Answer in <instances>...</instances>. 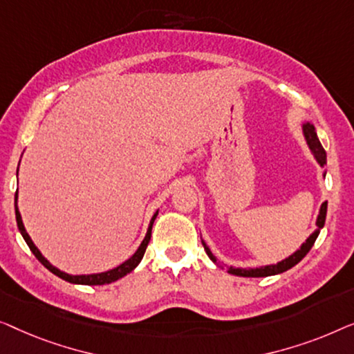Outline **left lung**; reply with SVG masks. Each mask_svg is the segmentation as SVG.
Returning <instances> with one entry per match:
<instances>
[{"instance_id":"obj_1","label":"left lung","mask_w":354,"mask_h":354,"mask_svg":"<svg viewBox=\"0 0 354 354\" xmlns=\"http://www.w3.org/2000/svg\"><path fill=\"white\" fill-rule=\"evenodd\" d=\"M301 129H303V136H305V141L308 144V147H310L313 157L316 158V162L319 163L321 167H326L327 156H326L324 147L321 146L319 138H317V133H316L315 125H313L311 122H303ZM322 176H326V170H324V173H322ZM326 215H327V202L322 203L321 208H319V215H317V220H316L315 232L310 234V237H308L306 241L301 243L300 248H298L297 252H293L290 257L286 258V260L277 261L276 265H266V266H260V268H234V266H227L223 261L218 260L215 255H213L212 250H210V247H208L203 241H202V245H203V248H205L207 255L210 257V260L215 263L218 268H221V270H226L229 274L241 276V277H266V276L281 274V272L290 270V268L295 266L297 263H300L303 258L306 257V253L311 250V247L315 245L317 236H319L321 229L324 227Z\"/></svg>"}]
</instances>
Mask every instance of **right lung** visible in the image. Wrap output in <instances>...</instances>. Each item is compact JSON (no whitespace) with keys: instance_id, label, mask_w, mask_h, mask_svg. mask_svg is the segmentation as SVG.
<instances>
[{"instance_id":"obj_1","label":"right lung","mask_w":354,"mask_h":354,"mask_svg":"<svg viewBox=\"0 0 354 354\" xmlns=\"http://www.w3.org/2000/svg\"><path fill=\"white\" fill-rule=\"evenodd\" d=\"M17 171H19V168H17ZM14 207H16V221H17L19 231H21L24 241L27 242V245L30 247V250H32L33 255L37 257V260L41 263V265L46 268V270L51 271L53 274H56L57 277H61V279H64V281H67V282H71V283H82V286H104V283L115 282V281H118V279H122L123 276L129 274V272H131L134 268H136L139 263H141V260H142L147 243H149V241H151L152 225H153V221H156V218L158 215V210L153 213V216L151 218V223H149L146 237L142 239L141 245H139L138 250L134 252L133 255L128 258V260L123 261L122 265H118L117 268H113V270H109V271H104V272H94V274H68V272H64V271L59 270V268L53 266L51 263H49L46 258L41 255V252L38 250V247L35 245L32 239H30L27 229H26V226H24V223H22L21 212H19V207H17V192H16V197H14Z\"/></svg>"}]
</instances>
